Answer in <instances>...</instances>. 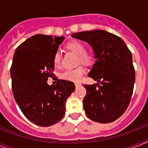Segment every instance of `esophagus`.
<instances>
[{
  "mask_svg": "<svg viewBox=\"0 0 148 148\" xmlns=\"http://www.w3.org/2000/svg\"><path fill=\"white\" fill-rule=\"evenodd\" d=\"M75 84V86H76V88H77V87H80V86L81 85V83H78V82H76V83L74 84Z\"/></svg>",
  "mask_w": 148,
  "mask_h": 148,
  "instance_id": "1",
  "label": "esophagus"
}]
</instances>
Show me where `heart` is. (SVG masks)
Returning <instances> with one entry per match:
<instances>
[{"instance_id": "1", "label": "heart", "mask_w": 148, "mask_h": 148, "mask_svg": "<svg viewBox=\"0 0 148 148\" xmlns=\"http://www.w3.org/2000/svg\"><path fill=\"white\" fill-rule=\"evenodd\" d=\"M67 48L71 50L79 55V58L81 62L88 63L91 62L92 56L90 53L86 52V47L83 43L79 40H71L66 45ZM53 65L58 67L60 64V53L59 51H57L53 58ZM85 68L82 66L74 68V69H67L61 73L60 77L64 80L71 81H79L85 73Z\"/></svg>"}]
</instances>
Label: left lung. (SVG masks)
<instances>
[{"label":"left lung","instance_id":"8db88e82","mask_svg":"<svg viewBox=\"0 0 148 148\" xmlns=\"http://www.w3.org/2000/svg\"><path fill=\"white\" fill-rule=\"evenodd\" d=\"M71 37L88 42L95 52V63L88 76L97 83L84 86L85 114L99 123L114 121L126 110L133 93L132 53L121 38L106 31H82Z\"/></svg>","mask_w":148,"mask_h":148}]
</instances>
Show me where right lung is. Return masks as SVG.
<instances>
[{"label":"right lung","instance_id":"add662e5","mask_svg":"<svg viewBox=\"0 0 148 148\" xmlns=\"http://www.w3.org/2000/svg\"><path fill=\"white\" fill-rule=\"evenodd\" d=\"M64 37L36 34L15 51L10 67L15 101L27 119L38 126L58 123L65 114L67 99L75 90L71 81L58 80L48 85L53 77V58Z\"/></svg>","mask_w":148,"mask_h":148}]
</instances>
